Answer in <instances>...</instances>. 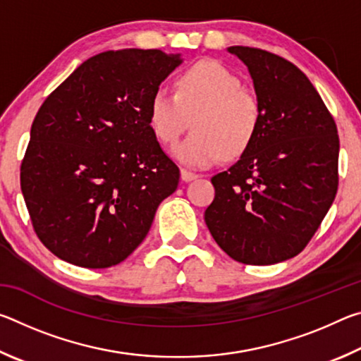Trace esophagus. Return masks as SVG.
<instances>
[{
  "mask_svg": "<svg viewBox=\"0 0 361 361\" xmlns=\"http://www.w3.org/2000/svg\"><path fill=\"white\" fill-rule=\"evenodd\" d=\"M195 178H199L197 173H194V172H191V170H186V169L181 170V180L183 181H192Z\"/></svg>",
  "mask_w": 361,
  "mask_h": 361,
  "instance_id": "obj_1",
  "label": "esophagus"
}]
</instances>
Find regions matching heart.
<instances>
[{"mask_svg":"<svg viewBox=\"0 0 361 361\" xmlns=\"http://www.w3.org/2000/svg\"><path fill=\"white\" fill-rule=\"evenodd\" d=\"M194 132L175 148L178 161L209 167L223 156H242L256 137L261 103L240 78L215 60H202L183 70L175 94L157 89L149 103V124L164 145H175L189 126Z\"/></svg>","mask_w":361,"mask_h":361,"instance_id":"1","label":"heart"}]
</instances>
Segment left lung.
Returning a JSON list of instances; mask_svg holds the SVG:
<instances>
[{"label":"left lung","instance_id":"8db88e82","mask_svg":"<svg viewBox=\"0 0 361 361\" xmlns=\"http://www.w3.org/2000/svg\"><path fill=\"white\" fill-rule=\"evenodd\" d=\"M228 51L248 66L261 122L239 161L212 176L215 199L205 223L232 259L276 264L302 252L333 204L338 127L296 65L258 47Z\"/></svg>","mask_w":361,"mask_h":361}]
</instances>
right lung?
Segmentation results:
<instances>
[{"mask_svg": "<svg viewBox=\"0 0 361 361\" xmlns=\"http://www.w3.org/2000/svg\"><path fill=\"white\" fill-rule=\"evenodd\" d=\"M180 63L159 49L97 54L38 109L20 188L36 235L57 258L87 269L119 264L178 188L180 169L151 129L149 103Z\"/></svg>", "mask_w": 361, "mask_h": 361, "instance_id": "right-lung-1", "label": "right lung"}]
</instances>
